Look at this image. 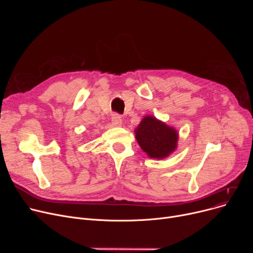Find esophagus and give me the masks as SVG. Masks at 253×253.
<instances>
[{"mask_svg": "<svg viewBox=\"0 0 253 253\" xmlns=\"http://www.w3.org/2000/svg\"><path fill=\"white\" fill-rule=\"evenodd\" d=\"M112 124L114 126H116V127L121 126L122 125V119H121V117H120L119 115H114L112 117Z\"/></svg>", "mask_w": 253, "mask_h": 253, "instance_id": "esophagus-1", "label": "esophagus"}]
</instances>
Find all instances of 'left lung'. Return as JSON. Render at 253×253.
Masks as SVG:
<instances>
[{"label":"left lung","mask_w":253,"mask_h":253,"mask_svg":"<svg viewBox=\"0 0 253 253\" xmlns=\"http://www.w3.org/2000/svg\"><path fill=\"white\" fill-rule=\"evenodd\" d=\"M134 133L140 149L152 159L162 160L177 149V130L154 116H144Z\"/></svg>","instance_id":"1"}]
</instances>
